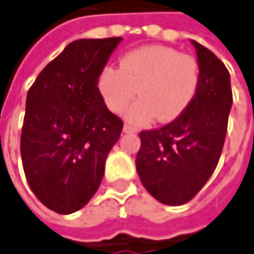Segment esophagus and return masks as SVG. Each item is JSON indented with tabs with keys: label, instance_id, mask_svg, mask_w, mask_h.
Instances as JSON below:
<instances>
[{
	"label": "esophagus",
	"instance_id": "34e87169",
	"mask_svg": "<svg viewBox=\"0 0 254 254\" xmlns=\"http://www.w3.org/2000/svg\"><path fill=\"white\" fill-rule=\"evenodd\" d=\"M136 130H138V127H133V125H129V124H125V125H124V132H127V133L136 132Z\"/></svg>",
	"mask_w": 254,
	"mask_h": 254
}]
</instances>
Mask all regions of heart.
Listing matches in <instances>:
<instances>
[{"mask_svg": "<svg viewBox=\"0 0 254 254\" xmlns=\"http://www.w3.org/2000/svg\"><path fill=\"white\" fill-rule=\"evenodd\" d=\"M200 86L198 62L175 48L145 45L127 53L119 69L106 66L98 76V88L107 107L121 113L135 97L127 110V118L135 124H147L154 118L171 122L179 118L194 101Z\"/></svg>", "mask_w": 254, "mask_h": 254, "instance_id": "1", "label": "heart"}]
</instances>
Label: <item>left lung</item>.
<instances>
[{
    "instance_id": "8db88e82",
    "label": "left lung",
    "mask_w": 254,
    "mask_h": 254,
    "mask_svg": "<svg viewBox=\"0 0 254 254\" xmlns=\"http://www.w3.org/2000/svg\"><path fill=\"white\" fill-rule=\"evenodd\" d=\"M191 42L200 66L194 101L168 125L139 132L136 172L145 190L169 206L188 203L215 172L232 106L228 69L210 50Z\"/></svg>"
}]
</instances>
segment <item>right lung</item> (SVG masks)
Returning a JSON list of instances; mask_svg holds the SVG:
<instances>
[{"label":"right lung","instance_id":"right-lung-1","mask_svg":"<svg viewBox=\"0 0 254 254\" xmlns=\"http://www.w3.org/2000/svg\"><path fill=\"white\" fill-rule=\"evenodd\" d=\"M122 38L70 42L27 91L20 154L27 184L48 209L69 215L97 192L124 122L104 104L98 76Z\"/></svg>","mask_w":254,"mask_h":254}]
</instances>
